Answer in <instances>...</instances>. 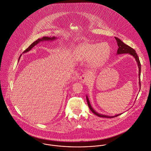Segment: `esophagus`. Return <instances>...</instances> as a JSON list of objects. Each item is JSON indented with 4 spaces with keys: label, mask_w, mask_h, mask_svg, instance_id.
I'll use <instances>...</instances> for the list:
<instances>
[{
    "label": "esophagus",
    "mask_w": 151,
    "mask_h": 151,
    "mask_svg": "<svg viewBox=\"0 0 151 151\" xmlns=\"http://www.w3.org/2000/svg\"><path fill=\"white\" fill-rule=\"evenodd\" d=\"M80 79L81 80L83 81V82H87L88 79H89V75L88 74H83L81 77H80Z\"/></svg>",
    "instance_id": "34e87169"
}]
</instances>
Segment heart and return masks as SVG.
I'll use <instances>...</instances> for the list:
<instances>
[{"label": "heart", "mask_w": 151, "mask_h": 151, "mask_svg": "<svg viewBox=\"0 0 151 151\" xmlns=\"http://www.w3.org/2000/svg\"><path fill=\"white\" fill-rule=\"evenodd\" d=\"M110 53L108 43H85L77 50V56L80 60H89L92 65L96 66L105 62Z\"/></svg>", "instance_id": "heart-1"}]
</instances>
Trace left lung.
<instances>
[{"label":"left lung","instance_id":"1","mask_svg":"<svg viewBox=\"0 0 151 151\" xmlns=\"http://www.w3.org/2000/svg\"><path fill=\"white\" fill-rule=\"evenodd\" d=\"M116 41H117V45H118V49H117V55H120V54H124V53H129L130 55L132 56L137 63V65H138V68H139V73H138V76H139V91H140V89H141V82H140V76H141V63H140V62H139V58L137 54V53L135 52V50L134 49H133L132 47H131L129 46H128L127 45L125 44L123 42H122L119 38H117V37H114ZM86 101H87V104H88V105L89 106V108L90 109V110L92 111L93 113H94L95 114H96V116H99V117H106V118H113V117H117L119 115H120L121 114H117V115H115V116H107V115H105V114H100V113H98V112H96L92 107L91 106V104L89 102V99L88 98V96L86 95Z\"/></svg>","mask_w":151,"mask_h":151}]
</instances>
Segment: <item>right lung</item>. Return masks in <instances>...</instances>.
Here are the masks:
<instances>
[{
	"label": "right lung",
	"mask_w": 151,
	"mask_h": 151,
	"mask_svg": "<svg viewBox=\"0 0 151 151\" xmlns=\"http://www.w3.org/2000/svg\"><path fill=\"white\" fill-rule=\"evenodd\" d=\"M58 38H57V37H43V38H40V39H38L36 41H35V42H34L33 43H32L26 50H25L24 52H23V53H26V52H29L32 47H34L35 45H37L38 43H40V42H43V41H54V40H57ZM21 56H22V55H21ZM21 56H20V58H19V60H20V57H21Z\"/></svg>",
	"instance_id": "right-lung-1"
}]
</instances>
